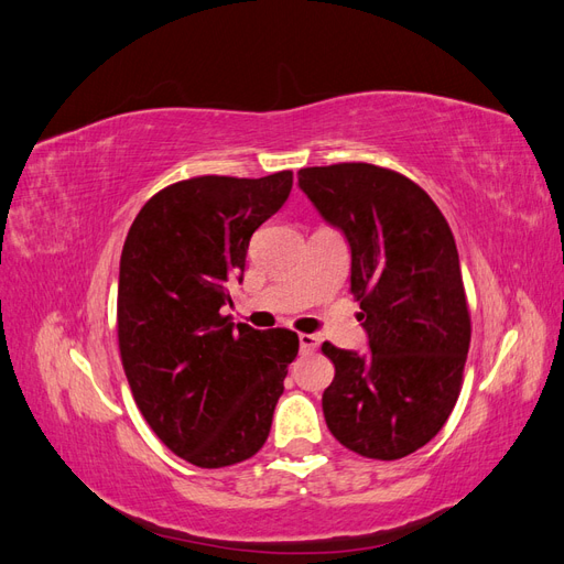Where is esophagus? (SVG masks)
<instances>
[{
    "label": "esophagus",
    "mask_w": 564,
    "mask_h": 564,
    "mask_svg": "<svg viewBox=\"0 0 564 564\" xmlns=\"http://www.w3.org/2000/svg\"><path fill=\"white\" fill-rule=\"evenodd\" d=\"M299 344L303 352H313L319 346V338L315 334H299Z\"/></svg>",
    "instance_id": "obj_1"
}]
</instances>
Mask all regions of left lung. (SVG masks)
<instances>
[{"instance_id": "1", "label": "left lung", "mask_w": 564, "mask_h": 564, "mask_svg": "<svg viewBox=\"0 0 564 564\" xmlns=\"http://www.w3.org/2000/svg\"><path fill=\"white\" fill-rule=\"evenodd\" d=\"M299 185L348 237L350 294L371 348L322 344L336 369L324 421L355 454L409 456L440 433L464 383L470 313L452 228L421 185L386 166H308Z\"/></svg>"}]
</instances>
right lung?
Segmentation results:
<instances>
[{"instance_id": "obj_1", "label": "right lung", "mask_w": 564, "mask_h": 564, "mask_svg": "<svg viewBox=\"0 0 564 564\" xmlns=\"http://www.w3.org/2000/svg\"><path fill=\"white\" fill-rule=\"evenodd\" d=\"M292 185V172L185 178L143 204L124 240L119 357L150 429L193 466H232L263 447L299 355L296 332L261 334L220 315L251 235Z\"/></svg>"}]
</instances>
